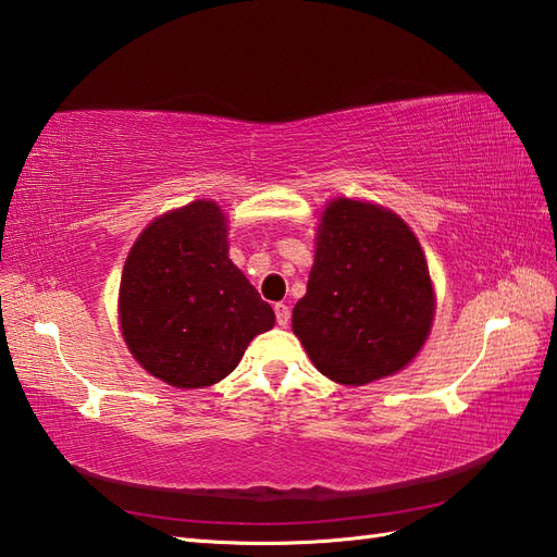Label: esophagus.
<instances>
[{
	"instance_id": "34e87169",
	"label": "esophagus",
	"mask_w": 557,
	"mask_h": 557,
	"mask_svg": "<svg viewBox=\"0 0 557 557\" xmlns=\"http://www.w3.org/2000/svg\"><path fill=\"white\" fill-rule=\"evenodd\" d=\"M274 312H276V324L278 326H288L290 321V307L286 302H276L274 305Z\"/></svg>"
}]
</instances>
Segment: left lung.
I'll return each instance as SVG.
<instances>
[{
    "label": "left lung",
    "mask_w": 557,
    "mask_h": 557,
    "mask_svg": "<svg viewBox=\"0 0 557 557\" xmlns=\"http://www.w3.org/2000/svg\"><path fill=\"white\" fill-rule=\"evenodd\" d=\"M434 286L422 245L379 205L329 202L293 331L321 374L345 386L400 372L434 321Z\"/></svg>",
    "instance_id": "left-lung-1"
}]
</instances>
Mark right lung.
Wrapping results in <instances>:
<instances>
[{
  "label": "right lung",
  "instance_id": "add662e5",
  "mask_svg": "<svg viewBox=\"0 0 557 557\" xmlns=\"http://www.w3.org/2000/svg\"><path fill=\"white\" fill-rule=\"evenodd\" d=\"M226 233L219 205L197 200L154 219L123 267V341L169 386H212L274 326L271 305L228 259Z\"/></svg>",
  "mask_w": 557,
  "mask_h": 557
}]
</instances>
